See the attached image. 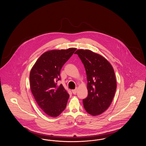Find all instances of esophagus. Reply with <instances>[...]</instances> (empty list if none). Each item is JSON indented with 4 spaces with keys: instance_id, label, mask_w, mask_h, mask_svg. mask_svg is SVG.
Segmentation results:
<instances>
[{
    "instance_id": "34e87169",
    "label": "esophagus",
    "mask_w": 146,
    "mask_h": 146,
    "mask_svg": "<svg viewBox=\"0 0 146 146\" xmlns=\"http://www.w3.org/2000/svg\"><path fill=\"white\" fill-rule=\"evenodd\" d=\"M72 92H73V94H76V92H77V89H76L72 90Z\"/></svg>"
}]
</instances>
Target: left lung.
<instances>
[{
    "label": "left lung",
    "mask_w": 146,
    "mask_h": 146,
    "mask_svg": "<svg viewBox=\"0 0 146 146\" xmlns=\"http://www.w3.org/2000/svg\"><path fill=\"white\" fill-rule=\"evenodd\" d=\"M85 67L88 95L83 100L85 111L95 116L104 113L111 104L117 89L114 70L102 56L90 50H77Z\"/></svg>",
    "instance_id": "8db88e82"
}]
</instances>
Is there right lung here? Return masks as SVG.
<instances>
[{"label": "right lung", "instance_id": "right-lung-1", "mask_svg": "<svg viewBox=\"0 0 146 146\" xmlns=\"http://www.w3.org/2000/svg\"><path fill=\"white\" fill-rule=\"evenodd\" d=\"M76 48L48 51L36 60L29 74L30 87L39 107L52 117L58 116L66 108L70 95L62 85L56 83L60 78L64 64Z\"/></svg>", "mask_w": 146, "mask_h": 146}]
</instances>
